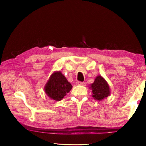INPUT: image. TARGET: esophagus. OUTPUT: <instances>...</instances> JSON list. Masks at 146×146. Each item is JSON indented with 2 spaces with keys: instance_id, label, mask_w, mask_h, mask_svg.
<instances>
[{
  "instance_id": "34e87169",
  "label": "esophagus",
  "mask_w": 146,
  "mask_h": 146,
  "mask_svg": "<svg viewBox=\"0 0 146 146\" xmlns=\"http://www.w3.org/2000/svg\"><path fill=\"white\" fill-rule=\"evenodd\" d=\"M76 84L80 85V86H86V83L82 82H76Z\"/></svg>"
}]
</instances>
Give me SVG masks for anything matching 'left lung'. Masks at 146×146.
<instances>
[{
    "label": "left lung",
    "instance_id": "left-lung-1",
    "mask_svg": "<svg viewBox=\"0 0 146 146\" xmlns=\"http://www.w3.org/2000/svg\"><path fill=\"white\" fill-rule=\"evenodd\" d=\"M90 89L92 90V97L98 101L108 97L111 93L108 83L101 75H98L95 78L94 82L90 84Z\"/></svg>",
    "mask_w": 146,
    "mask_h": 146
}]
</instances>
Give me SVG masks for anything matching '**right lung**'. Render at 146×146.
<instances>
[{
	"mask_svg": "<svg viewBox=\"0 0 146 146\" xmlns=\"http://www.w3.org/2000/svg\"><path fill=\"white\" fill-rule=\"evenodd\" d=\"M73 86L60 71L53 72L44 86L47 95L55 101H60L71 91Z\"/></svg>",
	"mask_w": 146,
	"mask_h": 146,
	"instance_id": "obj_1",
	"label": "right lung"
}]
</instances>
